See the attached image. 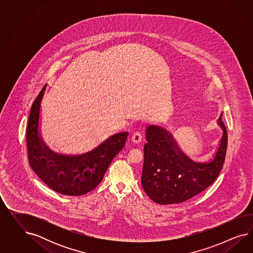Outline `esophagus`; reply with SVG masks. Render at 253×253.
Instances as JSON below:
<instances>
[{
  "label": "esophagus",
  "instance_id": "1",
  "mask_svg": "<svg viewBox=\"0 0 253 253\" xmlns=\"http://www.w3.org/2000/svg\"><path fill=\"white\" fill-rule=\"evenodd\" d=\"M142 139H143V133L139 130L133 132V134L131 136V140H132L133 143H139V142L142 141Z\"/></svg>",
  "mask_w": 253,
  "mask_h": 253
}]
</instances>
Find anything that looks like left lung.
<instances>
[{
	"label": "left lung",
	"mask_w": 253,
	"mask_h": 253,
	"mask_svg": "<svg viewBox=\"0 0 253 253\" xmlns=\"http://www.w3.org/2000/svg\"><path fill=\"white\" fill-rule=\"evenodd\" d=\"M223 130L214 159L196 163L184 155L167 130L160 126L146 128L142 186L146 195L159 204L181 203L199 195L212 184L222 170L227 148V130Z\"/></svg>",
	"instance_id": "1"
}]
</instances>
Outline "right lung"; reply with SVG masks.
I'll list each match as a JSON object with an SVG mask.
<instances>
[{"label": "right lung", "instance_id": "add662e5", "mask_svg": "<svg viewBox=\"0 0 253 253\" xmlns=\"http://www.w3.org/2000/svg\"><path fill=\"white\" fill-rule=\"evenodd\" d=\"M45 87L31 106L27 126L28 159L32 169L54 191L67 196H82L94 189L103 180L108 166L125 145L128 132L107 138L88 153L65 156L54 153L39 134L41 102Z\"/></svg>", "mask_w": 253, "mask_h": 253}]
</instances>
